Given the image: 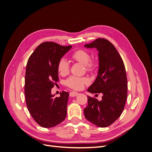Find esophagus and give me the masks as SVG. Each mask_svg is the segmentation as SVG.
<instances>
[{
    "label": "esophagus",
    "instance_id": "1",
    "mask_svg": "<svg viewBox=\"0 0 152 152\" xmlns=\"http://www.w3.org/2000/svg\"><path fill=\"white\" fill-rule=\"evenodd\" d=\"M78 94V93H77V92H74V91H72V92H70V96H71V97H74V96H76Z\"/></svg>",
    "mask_w": 152,
    "mask_h": 152
}]
</instances>
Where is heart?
I'll return each mask as SVG.
<instances>
[{
  "label": "heart",
  "mask_w": 152,
  "mask_h": 152,
  "mask_svg": "<svg viewBox=\"0 0 152 152\" xmlns=\"http://www.w3.org/2000/svg\"><path fill=\"white\" fill-rule=\"evenodd\" d=\"M71 57L73 60L84 65L87 72H94L98 70L99 63L96 61L91 60V54L86 50L81 49L75 50L72 53ZM57 70L59 74L61 76H65L68 74L70 66L65 59L61 58L59 59L57 65ZM88 83L89 80L86 78L77 77L75 76H70L65 81L66 87L74 90H80Z\"/></svg>",
  "instance_id": "1"
}]
</instances>
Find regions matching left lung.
I'll return each mask as SVG.
<instances>
[{
	"instance_id": "left-lung-1",
	"label": "left lung",
	"mask_w": 152,
	"mask_h": 152,
	"mask_svg": "<svg viewBox=\"0 0 152 152\" xmlns=\"http://www.w3.org/2000/svg\"><path fill=\"white\" fill-rule=\"evenodd\" d=\"M84 45L99 51L98 75L87 91L103 94L102 101L87 96L88 105L84 110V115L94 125L106 127L121 116L125 107L127 96L125 66L120 54L107 39L98 38Z\"/></svg>"
}]
</instances>
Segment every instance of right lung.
Masks as SVG:
<instances>
[{
    "label": "right lung",
    "mask_w": 152,
    "mask_h": 152,
    "mask_svg": "<svg viewBox=\"0 0 152 152\" xmlns=\"http://www.w3.org/2000/svg\"><path fill=\"white\" fill-rule=\"evenodd\" d=\"M71 48L72 45L44 42L35 49L27 62L26 104L32 118L43 127L56 126L66 118L69 94L62 91L59 97H54L51 89L59 81L58 61Z\"/></svg>",
    "instance_id": "obj_1"
}]
</instances>
